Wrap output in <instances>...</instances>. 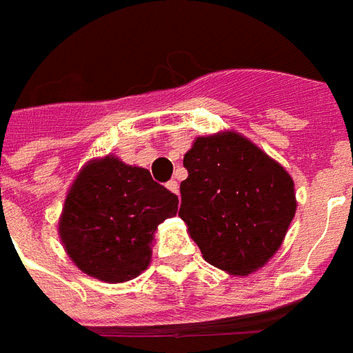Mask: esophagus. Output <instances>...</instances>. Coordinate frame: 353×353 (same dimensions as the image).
<instances>
[{
  "label": "esophagus",
  "mask_w": 353,
  "mask_h": 353,
  "mask_svg": "<svg viewBox=\"0 0 353 353\" xmlns=\"http://www.w3.org/2000/svg\"><path fill=\"white\" fill-rule=\"evenodd\" d=\"M167 190H171L173 194L179 195V192H180L179 182H176V180H169V182H167Z\"/></svg>",
  "instance_id": "esophagus-1"
}]
</instances>
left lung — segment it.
<instances>
[{
	"mask_svg": "<svg viewBox=\"0 0 353 353\" xmlns=\"http://www.w3.org/2000/svg\"><path fill=\"white\" fill-rule=\"evenodd\" d=\"M184 167L179 216L203 258L235 276L261 269L297 208L288 171L235 131L195 139Z\"/></svg>",
	"mask_w": 353,
	"mask_h": 353,
	"instance_id": "8db88e82",
	"label": "left lung"
}]
</instances>
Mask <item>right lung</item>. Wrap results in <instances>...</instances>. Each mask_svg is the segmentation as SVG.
Listing matches in <instances>:
<instances>
[{
    "label": "right lung",
    "instance_id": "1",
    "mask_svg": "<svg viewBox=\"0 0 353 353\" xmlns=\"http://www.w3.org/2000/svg\"><path fill=\"white\" fill-rule=\"evenodd\" d=\"M176 210L179 197L154 182L148 169L105 156L77 174L58 233L82 272L109 284L128 282L148 267L154 233Z\"/></svg>",
    "mask_w": 353,
    "mask_h": 353
}]
</instances>
